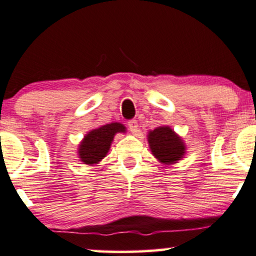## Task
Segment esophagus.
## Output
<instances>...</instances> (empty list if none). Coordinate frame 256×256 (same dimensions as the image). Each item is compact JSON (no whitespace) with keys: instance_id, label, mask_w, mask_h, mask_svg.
<instances>
[{"instance_id":"obj_1","label":"esophagus","mask_w":256,"mask_h":256,"mask_svg":"<svg viewBox=\"0 0 256 256\" xmlns=\"http://www.w3.org/2000/svg\"><path fill=\"white\" fill-rule=\"evenodd\" d=\"M128 128H129V130L132 132V133H136L138 128L136 120H130V121L128 122Z\"/></svg>"}]
</instances>
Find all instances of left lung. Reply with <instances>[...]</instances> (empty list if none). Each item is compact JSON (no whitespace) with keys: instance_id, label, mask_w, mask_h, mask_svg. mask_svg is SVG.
Wrapping results in <instances>:
<instances>
[{"instance_id":"left-lung-1","label":"left lung","mask_w":256,"mask_h":256,"mask_svg":"<svg viewBox=\"0 0 256 256\" xmlns=\"http://www.w3.org/2000/svg\"><path fill=\"white\" fill-rule=\"evenodd\" d=\"M147 140L154 158L164 165L176 164L186 153L184 140L168 126H160L148 132Z\"/></svg>"}]
</instances>
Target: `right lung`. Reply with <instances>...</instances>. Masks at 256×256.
<instances>
[{
  "label": "right lung",
  "instance_id": "obj_1",
  "mask_svg": "<svg viewBox=\"0 0 256 256\" xmlns=\"http://www.w3.org/2000/svg\"><path fill=\"white\" fill-rule=\"evenodd\" d=\"M127 129L120 122H112L108 124L92 129L85 134L78 146V158L85 165L94 166L102 162L112 147L114 136L118 133H126Z\"/></svg>",
  "mask_w": 256,
  "mask_h": 256
}]
</instances>
